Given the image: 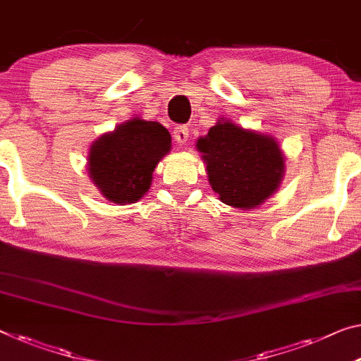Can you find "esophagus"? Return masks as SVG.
<instances>
[{
  "label": "esophagus",
  "instance_id": "esophagus-1",
  "mask_svg": "<svg viewBox=\"0 0 361 361\" xmlns=\"http://www.w3.org/2000/svg\"><path fill=\"white\" fill-rule=\"evenodd\" d=\"M174 140L179 143V145H187L188 142V137H190V134H188V127L187 126H177L174 127Z\"/></svg>",
  "mask_w": 361,
  "mask_h": 361
}]
</instances>
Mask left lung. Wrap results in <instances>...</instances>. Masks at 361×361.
Here are the masks:
<instances>
[{"label": "left lung", "instance_id": "1", "mask_svg": "<svg viewBox=\"0 0 361 361\" xmlns=\"http://www.w3.org/2000/svg\"><path fill=\"white\" fill-rule=\"evenodd\" d=\"M209 184L219 200L234 208L252 209L276 192L284 158L273 137L221 123L198 138Z\"/></svg>", "mask_w": 361, "mask_h": 361}]
</instances>
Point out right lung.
I'll return each instance as SVG.
<instances>
[{
  "mask_svg": "<svg viewBox=\"0 0 361 361\" xmlns=\"http://www.w3.org/2000/svg\"><path fill=\"white\" fill-rule=\"evenodd\" d=\"M169 148L171 135L161 124L132 119L93 143L88 171L109 202L134 203L148 192L153 171Z\"/></svg>",
  "mask_w": 361,
  "mask_h": 361,
  "instance_id": "right-lung-1",
  "label": "right lung"
}]
</instances>
